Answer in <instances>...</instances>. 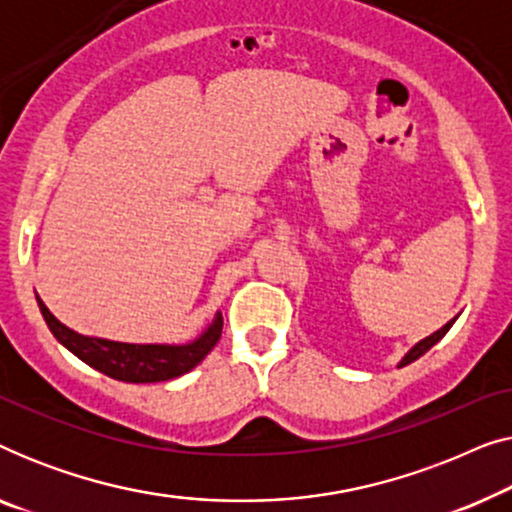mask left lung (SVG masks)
I'll return each mask as SVG.
<instances>
[{"mask_svg": "<svg viewBox=\"0 0 512 512\" xmlns=\"http://www.w3.org/2000/svg\"><path fill=\"white\" fill-rule=\"evenodd\" d=\"M454 321H457V317H454V319H450V321H447V324H445L443 328H438V331H436V333H431V335H429V338H424V340H419V342H415V345H412V347L408 349V352H405V354H403V359H401V361H398V368L408 366V363H412V361H417V359H419V356H422V354H426V352H429V349H431L433 345H436V342H438V340H443V335H445L447 331H450V328H452V324H454Z\"/></svg>", "mask_w": 512, "mask_h": 512, "instance_id": "left-lung-1", "label": "left lung"}]
</instances>
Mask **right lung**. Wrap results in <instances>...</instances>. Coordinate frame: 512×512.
Instances as JSON below:
<instances>
[{
  "label": "right lung",
  "instance_id": "add662e5",
  "mask_svg": "<svg viewBox=\"0 0 512 512\" xmlns=\"http://www.w3.org/2000/svg\"><path fill=\"white\" fill-rule=\"evenodd\" d=\"M37 305L44 317L46 326L51 328L55 340L62 347L69 349L76 359L88 363L90 368L114 377L121 382L146 384V382H165L181 377L198 366L205 356L212 352L216 342L221 338L223 314L221 310L214 314L209 326L198 338L184 345H167V342H118L107 338H95V335L76 333L72 328L62 324L55 314L44 305V300L37 296Z\"/></svg>",
  "mask_w": 512,
  "mask_h": 512
}]
</instances>
